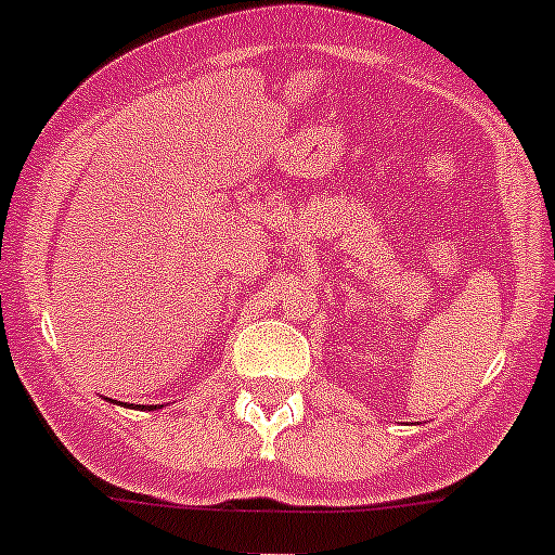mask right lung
<instances>
[{"instance_id":"1","label":"right lung","mask_w":555,"mask_h":555,"mask_svg":"<svg viewBox=\"0 0 555 555\" xmlns=\"http://www.w3.org/2000/svg\"><path fill=\"white\" fill-rule=\"evenodd\" d=\"M149 409H152V406H149Z\"/></svg>"}]
</instances>
